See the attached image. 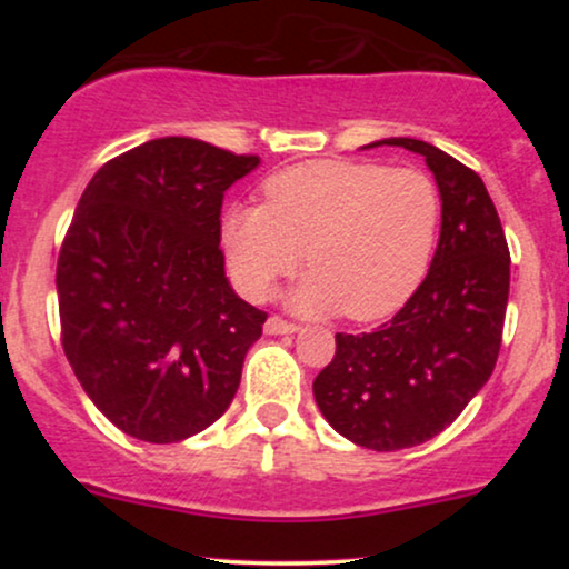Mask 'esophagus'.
<instances>
[{
    "mask_svg": "<svg viewBox=\"0 0 569 569\" xmlns=\"http://www.w3.org/2000/svg\"><path fill=\"white\" fill-rule=\"evenodd\" d=\"M297 331V323L283 321L280 316H270L264 321V335H293Z\"/></svg>",
    "mask_w": 569,
    "mask_h": 569,
    "instance_id": "1",
    "label": "esophagus"
}]
</instances>
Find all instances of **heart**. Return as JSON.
Here are the masks:
<instances>
[{
    "label": "heart",
    "mask_w": 569,
    "mask_h": 569,
    "mask_svg": "<svg viewBox=\"0 0 569 569\" xmlns=\"http://www.w3.org/2000/svg\"><path fill=\"white\" fill-rule=\"evenodd\" d=\"M441 227V194L417 168L367 160H318L264 181V206H232L221 221L227 262L251 299L293 272L302 312L342 310L377 321L426 278Z\"/></svg>",
    "instance_id": "heart-1"
}]
</instances>
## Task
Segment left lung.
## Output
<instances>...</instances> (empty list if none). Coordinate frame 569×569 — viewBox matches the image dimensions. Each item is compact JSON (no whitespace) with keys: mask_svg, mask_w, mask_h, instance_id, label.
I'll list each match as a JSON object with an SVG mask.
<instances>
[{"mask_svg":"<svg viewBox=\"0 0 569 569\" xmlns=\"http://www.w3.org/2000/svg\"><path fill=\"white\" fill-rule=\"evenodd\" d=\"M422 154L441 194V234L426 280L369 335H337L312 382L329 426L375 452L433 439L485 388L500 352L511 253L485 181L433 143L382 139L367 147Z\"/></svg>","mask_w":569,"mask_h":569,"instance_id":"left-lung-1","label":"left lung"}]
</instances>
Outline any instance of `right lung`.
Masks as SVG:
<instances>
[{"label":"right lung","instance_id":"right-lung-1","mask_svg":"<svg viewBox=\"0 0 569 569\" xmlns=\"http://www.w3.org/2000/svg\"><path fill=\"white\" fill-rule=\"evenodd\" d=\"M259 166L166 136L101 166L77 202L56 289L82 390L122 433L173 443L232 403L267 312L224 276L221 200Z\"/></svg>","mask_w":569,"mask_h":569}]
</instances>
